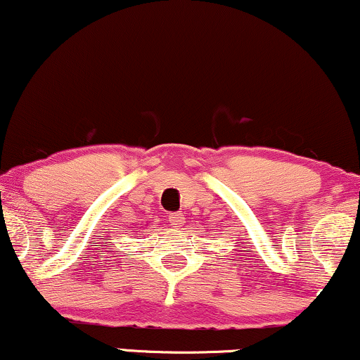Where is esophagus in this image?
Returning a JSON list of instances; mask_svg holds the SVG:
<instances>
[{
  "label": "esophagus",
  "instance_id": "obj_1",
  "mask_svg": "<svg viewBox=\"0 0 360 360\" xmlns=\"http://www.w3.org/2000/svg\"><path fill=\"white\" fill-rule=\"evenodd\" d=\"M169 222H171L172 227L179 229V227L183 226V222H184V216L181 212H172L169 216Z\"/></svg>",
  "mask_w": 360,
  "mask_h": 360
}]
</instances>
